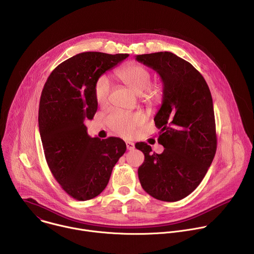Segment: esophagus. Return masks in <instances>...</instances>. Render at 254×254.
I'll list each match as a JSON object with an SVG mask.
<instances>
[{"mask_svg": "<svg viewBox=\"0 0 254 254\" xmlns=\"http://www.w3.org/2000/svg\"><path fill=\"white\" fill-rule=\"evenodd\" d=\"M127 150H133L134 149V143L132 141H127Z\"/></svg>", "mask_w": 254, "mask_h": 254, "instance_id": "obj_1", "label": "esophagus"}]
</instances>
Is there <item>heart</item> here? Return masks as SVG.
<instances>
[{"mask_svg":"<svg viewBox=\"0 0 254 254\" xmlns=\"http://www.w3.org/2000/svg\"><path fill=\"white\" fill-rule=\"evenodd\" d=\"M118 75L135 93H143V97L151 102H159L163 96V89L160 86H151V72L141 65L128 64L122 68ZM112 84L107 76L98 77L94 83V97L98 104L103 105L110 98ZM107 125L117 133L123 136H130L140 122L139 115H132L123 111H113L106 119Z\"/></svg>","mask_w":254,"mask_h":254,"instance_id":"b5f03b06","label":"heart"}]
</instances>
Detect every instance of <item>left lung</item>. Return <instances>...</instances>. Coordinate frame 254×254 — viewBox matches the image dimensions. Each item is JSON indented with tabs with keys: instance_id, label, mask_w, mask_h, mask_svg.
Segmentation results:
<instances>
[{
	"instance_id": "8db88e82",
	"label": "left lung",
	"mask_w": 254,
	"mask_h": 254,
	"mask_svg": "<svg viewBox=\"0 0 254 254\" xmlns=\"http://www.w3.org/2000/svg\"><path fill=\"white\" fill-rule=\"evenodd\" d=\"M135 60L155 70L163 81L162 105L154 121L165 148L159 155L146 142L135 143L144 154L138 179L152 197L176 202L199 186L216 153L211 92L200 72L172 52L136 55Z\"/></svg>"
}]
</instances>
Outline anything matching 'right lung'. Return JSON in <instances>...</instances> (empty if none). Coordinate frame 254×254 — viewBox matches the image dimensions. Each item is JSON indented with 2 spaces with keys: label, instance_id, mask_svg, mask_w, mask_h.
Segmentation results:
<instances>
[{
  "label": "right lung",
  "instance_id": "obj_1",
  "mask_svg": "<svg viewBox=\"0 0 254 254\" xmlns=\"http://www.w3.org/2000/svg\"><path fill=\"white\" fill-rule=\"evenodd\" d=\"M127 57L79 53L59 64L42 90L38 123L45 158L62 189L76 200L98 196L127 150L120 137L89 136L84 125L97 111L96 79Z\"/></svg>",
  "mask_w": 254,
  "mask_h": 254
}]
</instances>
